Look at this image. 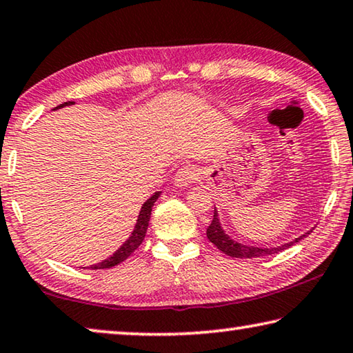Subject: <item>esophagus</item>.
<instances>
[{"instance_id": "esophagus-1", "label": "esophagus", "mask_w": 353, "mask_h": 353, "mask_svg": "<svg viewBox=\"0 0 353 353\" xmlns=\"http://www.w3.org/2000/svg\"><path fill=\"white\" fill-rule=\"evenodd\" d=\"M199 176V170H196V166L193 165H185L182 166L181 170L176 172V177H174V183L176 187H188L190 183H193L196 181Z\"/></svg>"}]
</instances>
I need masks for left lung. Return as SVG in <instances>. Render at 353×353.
<instances>
[{
	"label": "left lung",
	"instance_id": "1",
	"mask_svg": "<svg viewBox=\"0 0 353 353\" xmlns=\"http://www.w3.org/2000/svg\"><path fill=\"white\" fill-rule=\"evenodd\" d=\"M310 232L311 231L305 232L303 236L297 237V239L292 240V242H289V243H284V245H281V247H273V248L248 247V245L239 243V242H236V240H232L225 231H223L220 218H218V212L215 209L214 210V220H212L210 226L207 228V239H209L210 242L214 243L218 250L223 251V253L228 254V256L240 257V259H251V257H262V256L279 253V251H283V250H288V248L292 247V245L300 242L301 239L306 237Z\"/></svg>",
	"mask_w": 353,
	"mask_h": 353
}]
</instances>
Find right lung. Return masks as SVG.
I'll list each match as a JSON object with an SVG mask.
<instances>
[{"instance_id":"right-lung-1","label":"right lung","mask_w":353,"mask_h":353,"mask_svg":"<svg viewBox=\"0 0 353 353\" xmlns=\"http://www.w3.org/2000/svg\"><path fill=\"white\" fill-rule=\"evenodd\" d=\"M69 105H74V102H64L56 106V108H64V106H69ZM54 108V110H56ZM161 194V192H155L152 196H150L146 203L143 204L141 210H139V215H138V220H137V225L135 229H133L132 236L128 237L124 245L116 251V253L111 254L108 259H105L102 262H99V264H94V265H89L86 268H92V270H100V268H111L117 264H121L122 261H125L128 256H130L133 251H135L139 245L143 243L144 236H146V231H148V226H149V220H150V212H152V207L154 203L159 196Z\"/></svg>"}]
</instances>
